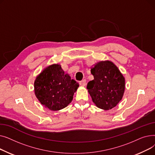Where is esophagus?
Segmentation results:
<instances>
[{"label":"esophagus","instance_id":"esophagus-1","mask_svg":"<svg viewBox=\"0 0 155 155\" xmlns=\"http://www.w3.org/2000/svg\"><path fill=\"white\" fill-rule=\"evenodd\" d=\"M80 85L81 86H82V87L85 86L86 85V80H83L81 81V82H80Z\"/></svg>","mask_w":155,"mask_h":155}]
</instances>
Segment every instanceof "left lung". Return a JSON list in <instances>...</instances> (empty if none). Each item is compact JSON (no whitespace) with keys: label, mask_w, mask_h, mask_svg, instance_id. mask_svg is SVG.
<instances>
[{"label":"left lung","mask_w":155,"mask_h":155,"mask_svg":"<svg viewBox=\"0 0 155 155\" xmlns=\"http://www.w3.org/2000/svg\"><path fill=\"white\" fill-rule=\"evenodd\" d=\"M94 80L87 86L93 102L97 107L107 110L115 107L123 99L125 78L111 61H101L91 68Z\"/></svg>","instance_id":"8db88e82"}]
</instances>
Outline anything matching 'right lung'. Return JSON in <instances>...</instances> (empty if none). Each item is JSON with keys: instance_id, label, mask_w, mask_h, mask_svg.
<instances>
[{"instance_id": "1", "label": "right lung", "mask_w": 155, "mask_h": 155, "mask_svg": "<svg viewBox=\"0 0 155 155\" xmlns=\"http://www.w3.org/2000/svg\"><path fill=\"white\" fill-rule=\"evenodd\" d=\"M34 87L40 103L46 108L56 111L71 103L79 85L57 63L44 68L36 77Z\"/></svg>"}]
</instances>
